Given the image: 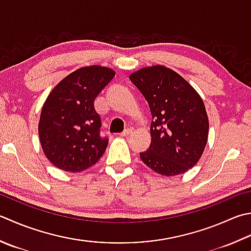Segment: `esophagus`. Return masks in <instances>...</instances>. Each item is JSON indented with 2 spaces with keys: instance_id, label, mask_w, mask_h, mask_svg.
I'll return each instance as SVG.
<instances>
[{
  "instance_id": "obj_1",
  "label": "esophagus",
  "mask_w": 251,
  "mask_h": 251,
  "mask_svg": "<svg viewBox=\"0 0 251 251\" xmlns=\"http://www.w3.org/2000/svg\"><path fill=\"white\" fill-rule=\"evenodd\" d=\"M131 132H132V130H131V129H129V128H127V129H125L124 131H123V132H122V134H121V136H122V137H126V136H129V135L131 134Z\"/></svg>"
}]
</instances>
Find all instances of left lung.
<instances>
[{"label":"left lung","instance_id":"8db88e82","mask_svg":"<svg viewBox=\"0 0 251 251\" xmlns=\"http://www.w3.org/2000/svg\"><path fill=\"white\" fill-rule=\"evenodd\" d=\"M150 107L151 145L140 159L155 173L184 174L197 164L209 135L204 103L194 87L163 65L144 67L130 74Z\"/></svg>","mask_w":251,"mask_h":251}]
</instances>
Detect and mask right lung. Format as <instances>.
Returning <instances> with one entry per match:
<instances>
[{
    "label": "right lung",
    "instance_id": "add662e5",
    "mask_svg": "<svg viewBox=\"0 0 251 251\" xmlns=\"http://www.w3.org/2000/svg\"><path fill=\"white\" fill-rule=\"evenodd\" d=\"M114 76L104 66L78 68L48 96L38 131L44 154L55 168L79 173L104 153L109 140L100 136L101 119L93 103Z\"/></svg>",
    "mask_w": 251,
    "mask_h": 251
}]
</instances>
